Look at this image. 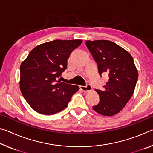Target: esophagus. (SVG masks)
Listing matches in <instances>:
<instances>
[{"mask_svg": "<svg viewBox=\"0 0 153 153\" xmlns=\"http://www.w3.org/2000/svg\"><path fill=\"white\" fill-rule=\"evenodd\" d=\"M79 88L81 89L84 92H88L90 91V90H92V86L90 84H87L86 86H79Z\"/></svg>", "mask_w": 153, "mask_h": 153, "instance_id": "esophagus-1", "label": "esophagus"}]
</instances>
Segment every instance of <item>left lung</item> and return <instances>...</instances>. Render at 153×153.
<instances>
[{"mask_svg":"<svg viewBox=\"0 0 153 153\" xmlns=\"http://www.w3.org/2000/svg\"><path fill=\"white\" fill-rule=\"evenodd\" d=\"M86 45L98 65V73L108 75L104 90H95L100 97L92 107L96 112L112 116L123 109L135 89L138 73L132 56L125 49L109 40H87Z\"/></svg>","mask_w":153,"mask_h":153,"instance_id":"obj_1","label":"left lung"}]
</instances>
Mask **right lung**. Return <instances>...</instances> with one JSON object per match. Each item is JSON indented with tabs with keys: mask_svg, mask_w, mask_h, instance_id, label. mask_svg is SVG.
Here are the masks:
<instances>
[{
	"mask_svg": "<svg viewBox=\"0 0 153 153\" xmlns=\"http://www.w3.org/2000/svg\"><path fill=\"white\" fill-rule=\"evenodd\" d=\"M82 40H55L32 49L20 66V90L36 112L53 115L67 107L79 86L57 81Z\"/></svg>",
	"mask_w": 153,
	"mask_h": 153,
	"instance_id": "1",
	"label": "right lung"
}]
</instances>
